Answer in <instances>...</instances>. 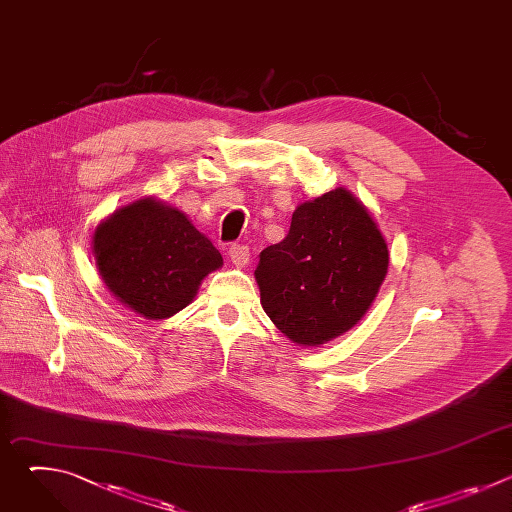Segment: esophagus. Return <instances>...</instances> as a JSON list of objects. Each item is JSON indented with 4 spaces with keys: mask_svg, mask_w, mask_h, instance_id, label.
Listing matches in <instances>:
<instances>
[{
    "mask_svg": "<svg viewBox=\"0 0 512 512\" xmlns=\"http://www.w3.org/2000/svg\"><path fill=\"white\" fill-rule=\"evenodd\" d=\"M229 259L235 267H245L249 263V247L245 245H231L229 247Z\"/></svg>",
    "mask_w": 512,
    "mask_h": 512,
    "instance_id": "34e87169",
    "label": "esophagus"
}]
</instances>
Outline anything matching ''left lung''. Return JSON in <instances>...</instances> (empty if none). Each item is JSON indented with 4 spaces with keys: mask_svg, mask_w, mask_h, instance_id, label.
I'll use <instances>...</instances> for the list:
<instances>
[{
    "mask_svg": "<svg viewBox=\"0 0 512 512\" xmlns=\"http://www.w3.org/2000/svg\"><path fill=\"white\" fill-rule=\"evenodd\" d=\"M259 257L261 306L298 346H320L354 328L389 269L379 225L344 186L302 202L287 237Z\"/></svg>",
    "mask_w": 512,
    "mask_h": 512,
    "instance_id": "obj_1",
    "label": "left lung"
}]
</instances>
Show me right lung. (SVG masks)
<instances>
[{
	"label": "right lung",
	"instance_id": "add662e5",
	"mask_svg": "<svg viewBox=\"0 0 512 512\" xmlns=\"http://www.w3.org/2000/svg\"><path fill=\"white\" fill-rule=\"evenodd\" d=\"M93 255L111 296L145 320L184 310L202 279L223 267L210 239L190 218L156 196H143L97 225Z\"/></svg>",
	"mask_w": 512,
	"mask_h": 512
}]
</instances>
